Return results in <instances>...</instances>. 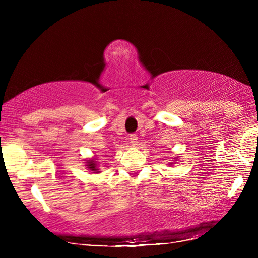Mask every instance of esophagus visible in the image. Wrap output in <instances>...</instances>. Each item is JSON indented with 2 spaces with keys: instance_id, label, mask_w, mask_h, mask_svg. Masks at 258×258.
Here are the masks:
<instances>
[{
  "instance_id": "1",
  "label": "esophagus",
  "mask_w": 258,
  "mask_h": 258,
  "mask_svg": "<svg viewBox=\"0 0 258 258\" xmlns=\"http://www.w3.org/2000/svg\"><path fill=\"white\" fill-rule=\"evenodd\" d=\"M130 141L132 143L133 146H137L138 145V137L137 134H131L130 135Z\"/></svg>"
}]
</instances>
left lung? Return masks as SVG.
Masks as SVG:
<instances>
[{
	"label": "left lung",
	"mask_w": 258,
	"mask_h": 258,
	"mask_svg": "<svg viewBox=\"0 0 258 258\" xmlns=\"http://www.w3.org/2000/svg\"><path fill=\"white\" fill-rule=\"evenodd\" d=\"M174 159H176L175 161H177V157H176V158H174ZM169 165H173V163H171V164H169Z\"/></svg>",
	"instance_id": "left-lung-1"
}]
</instances>
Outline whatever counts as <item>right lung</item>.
Segmentation results:
<instances>
[{
  "mask_svg": "<svg viewBox=\"0 0 258 258\" xmlns=\"http://www.w3.org/2000/svg\"><path fill=\"white\" fill-rule=\"evenodd\" d=\"M85 166L86 168L89 169L91 173H100L99 171V167H98V163H97V159L95 158H90V159H86L85 160Z\"/></svg>",
  "mask_w": 258,
  "mask_h": 258,
  "instance_id": "right-lung-1",
  "label": "right lung"
}]
</instances>
